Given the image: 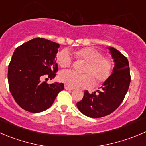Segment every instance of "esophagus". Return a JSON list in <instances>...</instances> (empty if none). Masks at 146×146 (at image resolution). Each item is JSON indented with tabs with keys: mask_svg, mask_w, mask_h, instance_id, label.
I'll return each mask as SVG.
<instances>
[{
	"mask_svg": "<svg viewBox=\"0 0 146 146\" xmlns=\"http://www.w3.org/2000/svg\"><path fill=\"white\" fill-rule=\"evenodd\" d=\"M64 88H65V90H73V88H72V87H69V86H67V85H65L64 86Z\"/></svg>",
	"mask_w": 146,
	"mask_h": 146,
	"instance_id": "obj_1",
	"label": "esophagus"
}]
</instances>
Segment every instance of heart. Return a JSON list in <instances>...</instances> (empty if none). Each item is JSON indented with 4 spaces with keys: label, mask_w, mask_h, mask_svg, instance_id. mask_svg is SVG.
Instances as JSON below:
<instances>
[{
    "label": "heart",
    "mask_w": 146,
    "mask_h": 146,
    "mask_svg": "<svg viewBox=\"0 0 146 146\" xmlns=\"http://www.w3.org/2000/svg\"><path fill=\"white\" fill-rule=\"evenodd\" d=\"M78 59L87 62L84 69L86 74H77L71 70L63 71L59 74V80L69 87H87L91 85L95 79V84L106 81L112 72L113 64L110 59L104 57L99 50L91 47H84L74 51ZM56 61L62 68L69 67L72 64V56L69 51L62 50L56 55Z\"/></svg>",
    "instance_id": "heart-1"
}]
</instances>
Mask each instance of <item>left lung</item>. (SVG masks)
<instances>
[{
    "instance_id": "1",
    "label": "left lung",
    "mask_w": 146,
    "mask_h": 146,
    "mask_svg": "<svg viewBox=\"0 0 146 146\" xmlns=\"http://www.w3.org/2000/svg\"><path fill=\"white\" fill-rule=\"evenodd\" d=\"M115 66L112 74L103 83L100 90L92 94L85 90L82 100L77 103L79 110L87 117L98 118L115 110L124 100L130 82L128 60L113 47H108Z\"/></svg>"
}]
</instances>
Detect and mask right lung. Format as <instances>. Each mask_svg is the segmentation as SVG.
I'll return each instance as SVG.
<instances>
[{
    "label": "right lung",
    "instance_id": "obj_1",
    "mask_svg": "<svg viewBox=\"0 0 146 146\" xmlns=\"http://www.w3.org/2000/svg\"><path fill=\"white\" fill-rule=\"evenodd\" d=\"M59 44L42 38L27 41L16 48L8 69L9 89L16 103L30 112H41L49 108L63 83L41 82L46 76L52 80L58 65L55 59Z\"/></svg>",
    "mask_w": 146,
    "mask_h": 146
}]
</instances>
